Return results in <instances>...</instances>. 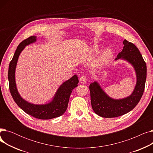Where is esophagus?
<instances>
[{
    "instance_id": "1",
    "label": "esophagus",
    "mask_w": 153,
    "mask_h": 153,
    "mask_svg": "<svg viewBox=\"0 0 153 153\" xmlns=\"http://www.w3.org/2000/svg\"><path fill=\"white\" fill-rule=\"evenodd\" d=\"M87 79L85 76H82L79 78V82L81 83H82V84L85 83L87 82Z\"/></svg>"
}]
</instances>
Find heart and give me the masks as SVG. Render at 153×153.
<instances>
[{
    "label": "heart",
    "mask_w": 153,
    "mask_h": 153,
    "mask_svg": "<svg viewBox=\"0 0 153 153\" xmlns=\"http://www.w3.org/2000/svg\"><path fill=\"white\" fill-rule=\"evenodd\" d=\"M100 51V46L98 45H94L92 46V51L94 53H99ZM113 55V51L110 48H107V49L103 51L99 57L98 61L100 64H104L107 62Z\"/></svg>",
    "instance_id": "b5f03b06"
}]
</instances>
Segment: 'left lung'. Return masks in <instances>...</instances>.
Segmentation results:
<instances>
[{
  "label": "left lung",
  "mask_w": 153,
  "mask_h": 153,
  "mask_svg": "<svg viewBox=\"0 0 153 153\" xmlns=\"http://www.w3.org/2000/svg\"><path fill=\"white\" fill-rule=\"evenodd\" d=\"M122 51L115 61L123 60L130 64L136 74V82L132 93L122 99H114L103 91L98 81L89 85L91 105L95 113L103 118H114L132 110L140 102L144 90L146 79V64L138 48L125 39Z\"/></svg>",
  "instance_id": "1"
}]
</instances>
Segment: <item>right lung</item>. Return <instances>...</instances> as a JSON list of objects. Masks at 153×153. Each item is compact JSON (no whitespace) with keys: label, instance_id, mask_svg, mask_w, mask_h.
I'll use <instances>...</instances> for the list:
<instances>
[{"label":"right lung","instance_id":"obj_1","mask_svg":"<svg viewBox=\"0 0 153 153\" xmlns=\"http://www.w3.org/2000/svg\"><path fill=\"white\" fill-rule=\"evenodd\" d=\"M36 39L37 36H31L23 40L18 46L9 67L8 79L9 89L14 101L25 113L38 119L49 120L60 117L64 114L68 108L71 94L72 90L77 86L79 80L77 75H74L64 82L56 91L52 99L46 103L35 104L23 99L18 91L16 84V67L22 51L27 46L35 43Z\"/></svg>","mask_w":153,"mask_h":153}]
</instances>
